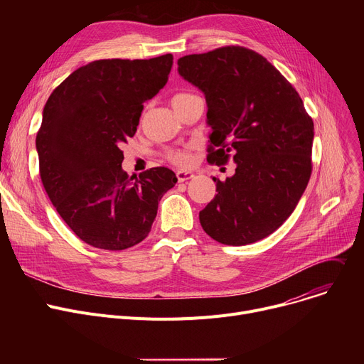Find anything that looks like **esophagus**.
Returning a JSON list of instances; mask_svg holds the SVG:
<instances>
[{"instance_id": "34e87169", "label": "esophagus", "mask_w": 364, "mask_h": 364, "mask_svg": "<svg viewBox=\"0 0 364 364\" xmlns=\"http://www.w3.org/2000/svg\"><path fill=\"white\" fill-rule=\"evenodd\" d=\"M193 177H195V174H193V172H190V171H178L177 172V180L180 183H184L187 180H192Z\"/></svg>"}]
</instances>
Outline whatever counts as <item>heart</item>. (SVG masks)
<instances>
[{
  "mask_svg": "<svg viewBox=\"0 0 364 364\" xmlns=\"http://www.w3.org/2000/svg\"><path fill=\"white\" fill-rule=\"evenodd\" d=\"M192 95H193V94H187V92L176 94V95H172L171 103L176 105V103L184 102V100L192 97ZM166 158H168L171 162H174L176 165L184 166V165H188V162H190V153H188L187 150H169V151L166 153Z\"/></svg>",
  "mask_w": 364,
  "mask_h": 364,
  "instance_id": "obj_1",
  "label": "heart"
}]
</instances>
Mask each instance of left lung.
Instances as JSON below:
<instances>
[{"instance_id": "obj_1", "label": "left lung", "mask_w": 364, "mask_h": 364, "mask_svg": "<svg viewBox=\"0 0 364 364\" xmlns=\"http://www.w3.org/2000/svg\"><path fill=\"white\" fill-rule=\"evenodd\" d=\"M178 73L206 99V161L236 164L214 177L217 195L199 213L214 240L258 242L289 218L311 176L313 119L296 90L261 54L239 46L178 59Z\"/></svg>"}]
</instances>
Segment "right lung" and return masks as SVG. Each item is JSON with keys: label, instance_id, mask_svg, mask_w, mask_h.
Returning a JSON list of instances; mask_svg holds the SVG:
<instances>
[{"label": "right lung", "instance_id": "right-lung-1", "mask_svg": "<svg viewBox=\"0 0 364 364\" xmlns=\"http://www.w3.org/2000/svg\"><path fill=\"white\" fill-rule=\"evenodd\" d=\"M171 68L172 54L95 60L72 72L44 106L36 134L43 186L72 232L94 247L122 251L146 239L161 198L177 183L165 166L139 178L121 166L122 143Z\"/></svg>", "mask_w": 364, "mask_h": 364}]
</instances>
